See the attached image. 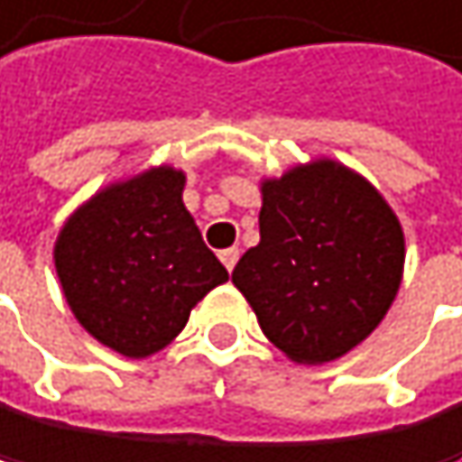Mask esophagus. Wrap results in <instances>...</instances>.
<instances>
[{
    "mask_svg": "<svg viewBox=\"0 0 462 462\" xmlns=\"http://www.w3.org/2000/svg\"><path fill=\"white\" fill-rule=\"evenodd\" d=\"M238 255H241V253H238V247H229V250H221V253H218L221 264H224L226 270H233V267L238 264Z\"/></svg>",
    "mask_w": 462,
    "mask_h": 462,
    "instance_id": "esophagus-1",
    "label": "esophagus"
}]
</instances>
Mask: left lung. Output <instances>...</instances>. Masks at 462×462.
Masks as SVG:
<instances>
[{"label":"left lung","instance_id":"8db88e82","mask_svg":"<svg viewBox=\"0 0 462 462\" xmlns=\"http://www.w3.org/2000/svg\"><path fill=\"white\" fill-rule=\"evenodd\" d=\"M262 241L233 284L264 337L299 365H325L365 342L397 299L405 264L400 218L374 183L316 158L262 180Z\"/></svg>","mask_w":462,"mask_h":462}]
</instances>
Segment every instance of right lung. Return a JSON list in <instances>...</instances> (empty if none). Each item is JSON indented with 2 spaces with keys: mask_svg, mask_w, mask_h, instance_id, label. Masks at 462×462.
<instances>
[{
  "mask_svg": "<svg viewBox=\"0 0 462 462\" xmlns=\"http://www.w3.org/2000/svg\"><path fill=\"white\" fill-rule=\"evenodd\" d=\"M186 175L152 166L94 192L62 224L54 267L77 322L129 359L163 351L229 279L183 207Z\"/></svg>",
  "mask_w": 462,
  "mask_h": 462,
  "instance_id": "add662e5",
  "label": "right lung"
}]
</instances>
